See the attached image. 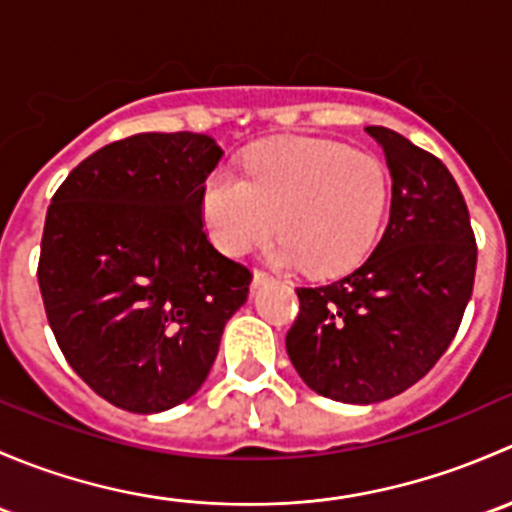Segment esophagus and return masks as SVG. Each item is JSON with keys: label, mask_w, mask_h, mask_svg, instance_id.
<instances>
[{"label": "esophagus", "mask_w": 512, "mask_h": 512, "mask_svg": "<svg viewBox=\"0 0 512 512\" xmlns=\"http://www.w3.org/2000/svg\"><path fill=\"white\" fill-rule=\"evenodd\" d=\"M267 282H272V275H267V272L262 270H255V275H252V289L267 285Z\"/></svg>", "instance_id": "obj_1"}]
</instances>
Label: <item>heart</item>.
<instances>
[{"label":"heart","mask_w":512,"mask_h":512,"mask_svg":"<svg viewBox=\"0 0 512 512\" xmlns=\"http://www.w3.org/2000/svg\"><path fill=\"white\" fill-rule=\"evenodd\" d=\"M389 210L384 163L317 138H282L245 160V178L218 168L205 178L200 213L220 252L242 257L275 230L282 265L342 275L371 252Z\"/></svg>","instance_id":"heart-1"}]
</instances>
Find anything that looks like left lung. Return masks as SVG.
<instances>
[{"mask_svg": "<svg viewBox=\"0 0 512 512\" xmlns=\"http://www.w3.org/2000/svg\"><path fill=\"white\" fill-rule=\"evenodd\" d=\"M391 170L384 237L352 275L299 287L287 354L304 384L342 404H379L433 369L461 327L476 235L446 165L409 138L366 126Z\"/></svg>", "mask_w": 512, "mask_h": 512, "instance_id": "left-lung-1", "label": "left lung"}]
</instances>
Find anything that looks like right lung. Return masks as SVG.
Wrapping results in <instances>:
<instances>
[{"mask_svg":"<svg viewBox=\"0 0 512 512\" xmlns=\"http://www.w3.org/2000/svg\"><path fill=\"white\" fill-rule=\"evenodd\" d=\"M205 133H138L81 160L46 210L39 289L71 369L106 401L158 414L208 379L252 275L210 245Z\"/></svg>","mask_w":512,"mask_h":512,"instance_id":"add662e5","label":"right lung"}]
</instances>
